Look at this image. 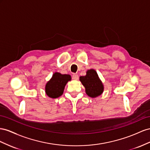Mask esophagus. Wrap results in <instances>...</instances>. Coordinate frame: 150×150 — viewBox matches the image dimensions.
Returning a JSON list of instances; mask_svg holds the SVG:
<instances>
[{
  "label": "esophagus",
  "mask_w": 150,
  "mask_h": 150,
  "mask_svg": "<svg viewBox=\"0 0 150 150\" xmlns=\"http://www.w3.org/2000/svg\"><path fill=\"white\" fill-rule=\"evenodd\" d=\"M72 77H73V79H74L75 80H77L79 79V75L76 74H73Z\"/></svg>",
  "instance_id": "esophagus-1"
}]
</instances>
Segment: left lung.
Segmentation results:
<instances>
[{"label": "left lung", "mask_w": 150, "mask_h": 150, "mask_svg": "<svg viewBox=\"0 0 150 150\" xmlns=\"http://www.w3.org/2000/svg\"><path fill=\"white\" fill-rule=\"evenodd\" d=\"M80 81L85 88V92L90 97L96 98L104 92V85L95 70H88L86 75L80 76Z\"/></svg>", "instance_id": "obj_1"}]
</instances>
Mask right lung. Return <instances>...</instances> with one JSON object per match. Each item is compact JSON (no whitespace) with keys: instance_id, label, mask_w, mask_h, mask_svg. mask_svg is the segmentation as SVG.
Returning a JSON list of instances; mask_svg holds the SVG:
<instances>
[{"instance_id":"right-lung-1","label":"right lung","mask_w":150,"mask_h":150,"mask_svg":"<svg viewBox=\"0 0 150 150\" xmlns=\"http://www.w3.org/2000/svg\"><path fill=\"white\" fill-rule=\"evenodd\" d=\"M71 80V77L70 75L62 74L59 72L54 73L52 77L46 84V94L52 99L60 97L67 82Z\"/></svg>"}]
</instances>
